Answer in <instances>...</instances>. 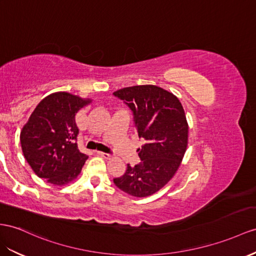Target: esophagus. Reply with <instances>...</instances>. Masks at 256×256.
Here are the masks:
<instances>
[{
  "instance_id": "esophagus-1",
  "label": "esophagus",
  "mask_w": 256,
  "mask_h": 256,
  "mask_svg": "<svg viewBox=\"0 0 256 256\" xmlns=\"http://www.w3.org/2000/svg\"><path fill=\"white\" fill-rule=\"evenodd\" d=\"M97 154H100V156H102V158H104V159H110L111 156H112L110 154H106V152H98Z\"/></svg>"
}]
</instances>
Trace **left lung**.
Masks as SVG:
<instances>
[{
	"label": "left lung",
	"instance_id": "8db88e82",
	"mask_svg": "<svg viewBox=\"0 0 256 256\" xmlns=\"http://www.w3.org/2000/svg\"><path fill=\"white\" fill-rule=\"evenodd\" d=\"M133 111L140 162L128 164L126 172L114 178L116 186L133 196H148L166 185L180 166L188 144V123L178 98L156 85H135L116 90Z\"/></svg>",
	"mask_w": 256,
	"mask_h": 256
}]
</instances>
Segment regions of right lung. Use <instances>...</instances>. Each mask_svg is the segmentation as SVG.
<instances>
[{"label": "right lung", "instance_id": "obj_1", "mask_svg": "<svg viewBox=\"0 0 256 256\" xmlns=\"http://www.w3.org/2000/svg\"><path fill=\"white\" fill-rule=\"evenodd\" d=\"M90 100L57 92L38 102L20 133L22 149L34 172L62 186L80 174L88 156L78 148L76 114Z\"/></svg>", "mask_w": 256, "mask_h": 256}]
</instances>
